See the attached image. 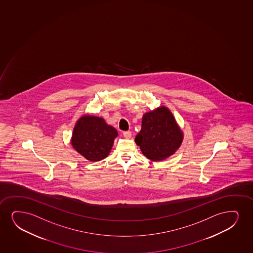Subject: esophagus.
I'll use <instances>...</instances> for the list:
<instances>
[{"label": "esophagus", "mask_w": 253, "mask_h": 253, "mask_svg": "<svg viewBox=\"0 0 253 253\" xmlns=\"http://www.w3.org/2000/svg\"><path fill=\"white\" fill-rule=\"evenodd\" d=\"M123 136H124L126 138H130L131 137V132L130 131H123Z\"/></svg>", "instance_id": "34e87169"}]
</instances>
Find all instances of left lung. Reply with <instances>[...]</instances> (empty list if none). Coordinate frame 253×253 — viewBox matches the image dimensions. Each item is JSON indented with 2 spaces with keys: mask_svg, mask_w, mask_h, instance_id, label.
<instances>
[{
  "mask_svg": "<svg viewBox=\"0 0 253 253\" xmlns=\"http://www.w3.org/2000/svg\"><path fill=\"white\" fill-rule=\"evenodd\" d=\"M183 133L165 107L143 116L141 131L135 142L148 159L163 161L173 155L182 142Z\"/></svg>",
  "mask_w": 253,
  "mask_h": 253,
  "instance_id": "obj_1",
  "label": "left lung"
}]
</instances>
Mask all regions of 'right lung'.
I'll use <instances>...</instances> for the list:
<instances>
[{"instance_id":"1","label":"right lung","mask_w":253,"mask_h":253,"mask_svg":"<svg viewBox=\"0 0 253 253\" xmlns=\"http://www.w3.org/2000/svg\"><path fill=\"white\" fill-rule=\"evenodd\" d=\"M118 132L102 118L84 115L78 121L72 145L87 160L97 162L108 157Z\"/></svg>"}]
</instances>
